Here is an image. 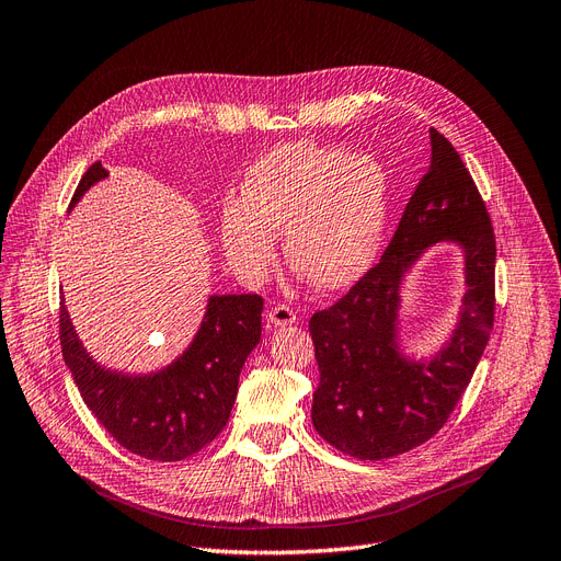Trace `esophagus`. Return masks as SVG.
Returning a JSON list of instances; mask_svg holds the SVG:
<instances>
[{
	"instance_id": "obj_1",
	"label": "esophagus",
	"mask_w": 561,
	"mask_h": 561,
	"mask_svg": "<svg viewBox=\"0 0 561 561\" xmlns=\"http://www.w3.org/2000/svg\"><path fill=\"white\" fill-rule=\"evenodd\" d=\"M265 317H267V325L270 328H286V325L296 323V312H294L291 307H286V305L270 307Z\"/></svg>"
}]
</instances>
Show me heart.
<instances>
[{
    "mask_svg": "<svg viewBox=\"0 0 561 561\" xmlns=\"http://www.w3.org/2000/svg\"><path fill=\"white\" fill-rule=\"evenodd\" d=\"M388 205V173L375 154L282 142L249 165L242 196L224 198L219 240L236 275L261 284L284 233L288 263L323 291H342L375 263Z\"/></svg>",
    "mask_w": 561,
    "mask_h": 561,
    "instance_id": "b5f03b06",
    "label": "heart"
}]
</instances>
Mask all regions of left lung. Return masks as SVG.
<instances>
[{
  "instance_id": "1",
  "label": "left lung",
  "mask_w": 561,
  "mask_h": 561,
  "mask_svg": "<svg viewBox=\"0 0 561 561\" xmlns=\"http://www.w3.org/2000/svg\"><path fill=\"white\" fill-rule=\"evenodd\" d=\"M430 169L413 190L381 261L333 307L309 319L319 363L312 423L358 460H386L437 434L460 402L494 321V233L460 154L430 129ZM466 259V296L451 337L430 359L403 354L401 282L430 245Z\"/></svg>"
}]
</instances>
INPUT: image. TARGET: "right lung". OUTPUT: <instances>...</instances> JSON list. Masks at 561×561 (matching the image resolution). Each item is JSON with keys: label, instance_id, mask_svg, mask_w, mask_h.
Listing matches in <instances>:
<instances>
[{"label": "right lung", "instance_id": "right-lung-1", "mask_svg": "<svg viewBox=\"0 0 561 561\" xmlns=\"http://www.w3.org/2000/svg\"><path fill=\"white\" fill-rule=\"evenodd\" d=\"M106 178L101 161L92 163L69 210ZM261 312L263 298L256 294L210 296L198 333L171 365L129 375L88 354L61 298V356L88 409L119 446L145 460L178 462L205 448L228 423L242 365L261 340Z\"/></svg>", "mask_w": 561, "mask_h": 561}]
</instances>
